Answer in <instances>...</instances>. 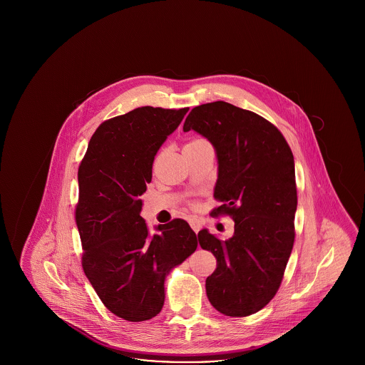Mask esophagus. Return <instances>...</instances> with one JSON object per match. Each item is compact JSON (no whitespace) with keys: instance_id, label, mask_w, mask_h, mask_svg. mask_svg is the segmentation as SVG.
<instances>
[{"instance_id":"esophagus-1","label":"esophagus","mask_w":365,"mask_h":365,"mask_svg":"<svg viewBox=\"0 0 365 365\" xmlns=\"http://www.w3.org/2000/svg\"><path fill=\"white\" fill-rule=\"evenodd\" d=\"M190 227L192 228V231L197 234L200 230H201V227H202V225H201V222L200 220H197V219H191L190 222Z\"/></svg>"}]
</instances>
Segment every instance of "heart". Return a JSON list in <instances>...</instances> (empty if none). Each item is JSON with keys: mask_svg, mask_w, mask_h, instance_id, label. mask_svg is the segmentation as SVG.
Here are the masks:
<instances>
[{"mask_svg": "<svg viewBox=\"0 0 365 365\" xmlns=\"http://www.w3.org/2000/svg\"><path fill=\"white\" fill-rule=\"evenodd\" d=\"M204 139H194V140H191L189 143H198V142H202Z\"/></svg>", "mask_w": 365, "mask_h": 365, "instance_id": "1", "label": "heart"}]
</instances>
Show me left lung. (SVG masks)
Masks as SVG:
<instances>
[{
    "label": "left lung",
    "instance_id": "left-lung-1",
    "mask_svg": "<svg viewBox=\"0 0 365 365\" xmlns=\"http://www.w3.org/2000/svg\"><path fill=\"white\" fill-rule=\"evenodd\" d=\"M213 145L219 163L213 216L232 217L234 235L220 241L198 232L217 260L205 287L219 312L243 317L262 309L279 290L294 243V157L278 128L260 115L225 101L191 109L183 131Z\"/></svg>",
    "mask_w": 365,
    "mask_h": 365
}]
</instances>
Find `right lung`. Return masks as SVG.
<instances>
[{
  "instance_id": "right-lung-1",
  "label": "right lung",
  "mask_w": 365,
  "mask_h": 365,
  "mask_svg": "<svg viewBox=\"0 0 365 365\" xmlns=\"http://www.w3.org/2000/svg\"><path fill=\"white\" fill-rule=\"evenodd\" d=\"M187 110L140 106L105 120L79 165L75 220L82 267L105 307L128 322L160 313L165 277L198 245L183 219L160 225L150 235L140 216L157 150Z\"/></svg>"
}]
</instances>
